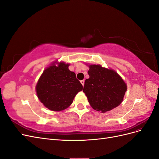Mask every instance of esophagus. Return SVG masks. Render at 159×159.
Returning <instances> with one entry per match:
<instances>
[{
	"label": "esophagus",
	"mask_w": 159,
	"mask_h": 159,
	"mask_svg": "<svg viewBox=\"0 0 159 159\" xmlns=\"http://www.w3.org/2000/svg\"><path fill=\"white\" fill-rule=\"evenodd\" d=\"M80 81H81V84H82V85L84 86V82H85V80H81Z\"/></svg>",
	"instance_id": "esophagus-1"
}]
</instances>
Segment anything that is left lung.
Masks as SVG:
<instances>
[{
	"label": "left lung",
	"mask_w": 159,
	"mask_h": 159,
	"mask_svg": "<svg viewBox=\"0 0 159 159\" xmlns=\"http://www.w3.org/2000/svg\"><path fill=\"white\" fill-rule=\"evenodd\" d=\"M83 91L94 109L103 113L121 104L127 91V85L116 71L91 65Z\"/></svg>",
	"instance_id": "8db88e82"
}]
</instances>
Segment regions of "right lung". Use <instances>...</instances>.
<instances>
[{
  "mask_svg": "<svg viewBox=\"0 0 159 159\" xmlns=\"http://www.w3.org/2000/svg\"><path fill=\"white\" fill-rule=\"evenodd\" d=\"M68 66L64 62L57 66H50L38 81V98L50 110L58 111L68 107L76 94L83 89L75 74L69 70Z\"/></svg>",
  "mask_w": 159,
  "mask_h": 159,
  "instance_id": "1",
  "label": "right lung"
}]
</instances>
